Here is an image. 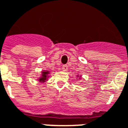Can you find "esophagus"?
<instances>
[{
	"label": "esophagus",
	"instance_id": "esophagus-1",
	"mask_svg": "<svg viewBox=\"0 0 128 128\" xmlns=\"http://www.w3.org/2000/svg\"><path fill=\"white\" fill-rule=\"evenodd\" d=\"M62 70L64 71H67V70H68V66L67 65H63L62 66Z\"/></svg>",
	"mask_w": 128,
	"mask_h": 128
}]
</instances>
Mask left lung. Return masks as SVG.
Here are the masks:
<instances>
[{"mask_svg":"<svg viewBox=\"0 0 128 128\" xmlns=\"http://www.w3.org/2000/svg\"><path fill=\"white\" fill-rule=\"evenodd\" d=\"M78 76H77V77H78Z\"/></svg>","mask_w":128,"mask_h":128,"instance_id":"1","label":"left lung"}]
</instances>
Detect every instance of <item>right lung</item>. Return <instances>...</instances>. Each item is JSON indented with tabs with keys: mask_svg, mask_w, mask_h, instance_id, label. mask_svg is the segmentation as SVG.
Listing matches in <instances>:
<instances>
[{
	"mask_svg": "<svg viewBox=\"0 0 128 128\" xmlns=\"http://www.w3.org/2000/svg\"><path fill=\"white\" fill-rule=\"evenodd\" d=\"M50 74V72L48 70H44V71H42V74H41V76L40 78H38V81H40L41 83H44L45 81H47V78L49 77V74Z\"/></svg>",
	"mask_w": 128,
	"mask_h": 128,
	"instance_id": "right-lung-1",
	"label": "right lung"
}]
</instances>
